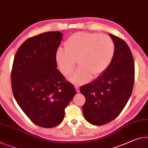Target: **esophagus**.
<instances>
[{"label":"esophagus","instance_id":"1","mask_svg":"<svg viewBox=\"0 0 148 148\" xmlns=\"http://www.w3.org/2000/svg\"><path fill=\"white\" fill-rule=\"evenodd\" d=\"M75 88H76V92L79 93V86H76V87H75Z\"/></svg>","mask_w":148,"mask_h":148}]
</instances>
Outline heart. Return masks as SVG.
<instances>
[{
  "label": "heart",
  "instance_id": "heart-1",
  "mask_svg": "<svg viewBox=\"0 0 148 148\" xmlns=\"http://www.w3.org/2000/svg\"><path fill=\"white\" fill-rule=\"evenodd\" d=\"M66 49H58L56 61L64 76L73 71L76 60L79 67L70 80L82 84L105 73L111 64L114 54V43L109 36L97 33L77 32L65 43Z\"/></svg>",
  "mask_w": 148,
  "mask_h": 148
}]
</instances>
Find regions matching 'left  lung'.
I'll return each mask as SVG.
<instances>
[{"instance_id": "obj_1", "label": "left lung", "mask_w": 148, "mask_h": 148, "mask_svg": "<svg viewBox=\"0 0 148 148\" xmlns=\"http://www.w3.org/2000/svg\"><path fill=\"white\" fill-rule=\"evenodd\" d=\"M109 36L115 48L111 64L103 74L79 89L86 97L82 106L84 118L97 126L119 115L132 94L134 82V62L130 48L119 37Z\"/></svg>"}]
</instances>
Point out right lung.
<instances>
[{
	"instance_id": "right-lung-1",
	"label": "right lung",
	"mask_w": 148,
	"mask_h": 148,
	"mask_svg": "<svg viewBox=\"0 0 148 148\" xmlns=\"http://www.w3.org/2000/svg\"><path fill=\"white\" fill-rule=\"evenodd\" d=\"M62 39L59 32L30 37L18 49L14 59V97L28 118L41 127L53 128L61 123L66 107L76 93L57 69L56 53Z\"/></svg>"
}]
</instances>
